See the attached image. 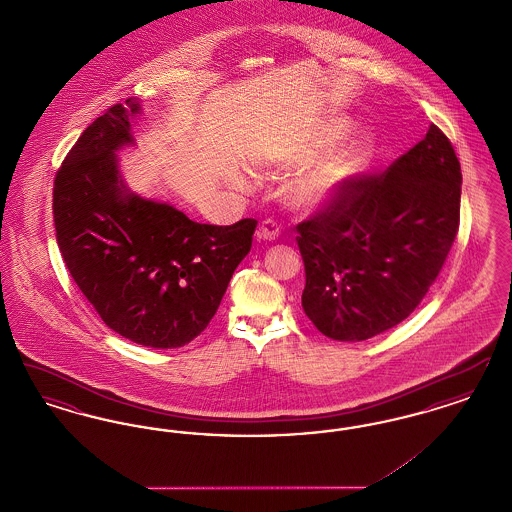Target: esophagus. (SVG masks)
<instances>
[{"mask_svg": "<svg viewBox=\"0 0 512 512\" xmlns=\"http://www.w3.org/2000/svg\"><path fill=\"white\" fill-rule=\"evenodd\" d=\"M278 236H280V226H278L276 220L267 219L261 222V226L257 230V238L259 240L274 242V240H278Z\"/></svg>", "mask_w": 512, "mask_h": 512, "instance_id": "34e87169", "label": "esophagus"}]
</instances>
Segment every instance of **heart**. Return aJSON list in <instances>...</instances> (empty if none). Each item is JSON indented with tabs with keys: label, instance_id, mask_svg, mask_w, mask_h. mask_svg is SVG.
<instances>
[{
	"label": "heart",
	"instance_id": "heart-1",
	"mask_svg": "<svg viewBox=\"0 0 512 512\" xmlns=\"http://www.w3.org/2000/svg\"><path fill=\"white\" fill-rule=\"evenodd\" d=\"M349 124L341 119L326 122L313 138L293 149L292 163H307L290 180L286 195L290 203L299 209H315L340 192L353 176H357L365 165L368 155V140L355 136L336 149L326 151L317 160L315 156L334 146L347 132Z\"/></svg>",
	"mask_w": 512,
	"mask_h": 512
}]
</instances>
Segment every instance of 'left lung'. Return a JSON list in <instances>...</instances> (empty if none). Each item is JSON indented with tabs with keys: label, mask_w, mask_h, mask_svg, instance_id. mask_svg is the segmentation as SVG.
<instances>
[{
	"label": "left lung",
	"mask_w": 512,
	"mask_h": 512,
	"mask_svg": "<svg viewBox=\"0 0 512 512\" xmlns=\"http://www.w3.org/2000/svg\"><path fill=\"white\" fill-rule=\"evenodd\" d=\"M461 184L455 149L432 124L388 171L349 180L297 226L301 305L318 332L363 341L413 313L455 242Z\"/></svg>",
	"instance_id": "obj_1"
}]
</instances>
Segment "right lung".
I'll return each mask as SVG.
<instances>
[{"mask_svg":"<svg viewBox=\"0 0 512 512\" xmlns=\"http://www.w3.org/2000/svg\"><path fill=\"white\" fill-rule=\"evenodd\" d=\"M140 113L128 98L82 132L55 176L53 220L63 261L101 320L138 345L174 349L215 317L257 220L199 224L134 194L117 151L134 146Z\"/></svg>","mask_w":512,"mask_h":512,"instance_id":"right-lung-1","label":"right lung"}]
</instances>
